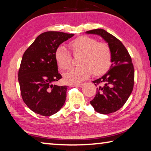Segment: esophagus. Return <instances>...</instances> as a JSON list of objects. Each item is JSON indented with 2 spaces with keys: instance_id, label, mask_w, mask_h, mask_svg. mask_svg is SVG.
<instances>
[{
  "instance_id": "esophagus-1",
  "label": "esophagus",
  "mask_w": 151,
  "mask_h": 151,
  "mask_svg": "<svg viewBox=\"0 0 151 151\" xmlns=\"http://www.w3.org/2000/svg\"><path fill=\"white\" fill-rule=\"evenodd\" d=\"M83 85V83H79V84H75V85H73V87H82Z\"/></svg>"
}]
</instances>
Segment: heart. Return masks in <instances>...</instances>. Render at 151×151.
<instances>
[{
    "label": "heart",
    "instance_id": "1",
    "mask_svg": "<svg viewBox=\"0 0 151 151\" xmlns=\"http://www.w3.org/2000/svg\"><path fill=\"white\" fill-rule=\"evenodd\" d=\"M74 55H81L78 60V67L66 74L64 78L70 83H80L91 75H100L109 68L111 63V50L105 42L81 36L70 42ZM55 61L63 70H68L72 66V57L68 51L62 46L58 47L55 53Z\"/></svg>",
    "mask_w": 151,
    "mask_h": 151
}]
</instances>
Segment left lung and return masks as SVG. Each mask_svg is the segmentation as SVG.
Listing matches in <instances>:
<instances>
[{"label": "left lung", "instance_id": "left-lung-1", "mask_svg": "<svg viewBox=\"0 0 151 151\" xmlns=\"http://www.w3.org/2000/svg\"><path fill=\"white\" fill-rule=\"evenodd\" d=\"M103 38L111 50V68L102 77L93 81L96 96L90 104L96 112L108 114L118 111L131 95L134 84V68L131 56L122 42L103 29L87 31Z\"/></svg>", "mask_w": 151, "mask_h": 151}]
</instances>
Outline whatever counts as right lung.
<instances>
[{"mask_svg":"<svg viewBox=\"0 0 151 151\" xmlns=\"http://www.w3.org/2000/svg\"><path fill=\"white\" fill-rule=\"evenodd\" d=\"M73 34L49 31L26 49L18 72L22 98L31 111L42 116L56 113L64 104L68 86L55 83L62 78L55 61L56 49Z\"/></svg>","mask_w":151,"mask_h":151,"instance_id":"add662e5","label":"right lung"}]
</instances>
